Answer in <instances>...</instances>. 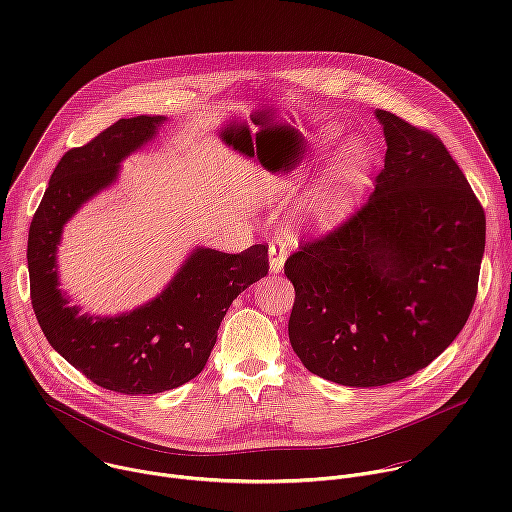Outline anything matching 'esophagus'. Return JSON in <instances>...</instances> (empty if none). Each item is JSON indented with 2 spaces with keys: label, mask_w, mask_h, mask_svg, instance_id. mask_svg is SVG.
<instances>
[{
  "label": "esophagus",
  "mask_w": 512,
  "mask_h": 512,
  "mask_svg": "<svg viewBox=\"0 0 512 512\" xmlns=\"http://www.w3.org/2000/svg\"><path fill=\"white\" fill-rule=\"evenodd\" d=\"M287 243L279 237H275L271 243H269V271L271 273H279L283 271V265H285V259H287Z\"/></svg>",
  "instance_id": "34e87169"
}]
</instances>
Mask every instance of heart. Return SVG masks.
<instances>
[{
    "label": "heart",
    "instance_id": "obj_1",
    "mask_svg": "<svg viewBox=\"0 0 512 512\" xmlns=\"http://www.w3.org/2000/svg\"><path fill=\"white\" fill-rule=\"evenodd\" d=\"M340 129L328 125L316 137V150L326 148L334 137H338ZM306 164V156L294 152L283 160L275 170L261 172V182L265 188L281 192L302 166ZM375 170V158L371 145L362 137L344 139L334 154L330 156L322 176L314 184V188L302 200L304 214L314 223H338L346 218L356 204L360 202L364 190L369 188Z\"/></svg>",
    "mask_w": 512,
    "mask_h": 512
}]
</instances>
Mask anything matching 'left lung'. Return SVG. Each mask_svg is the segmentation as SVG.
<instances>
[{"label": "left lung", "instance_id": "8db88e82", "mask_svg": "<svg viewBox=\"0 0 512 512\" xmlns=\"http://www.w3.org/2000/svg\"><path fill=\"white\" fill-rule=\"evenodd\" d=\"M375 115L387 152L369 202L285 261L291 348L310 373L346 387L407 379L454 342L486 241L484 210L442 139Z\"/></svg>", "mask_w": 512, "mask_h": 512}]
</instances>
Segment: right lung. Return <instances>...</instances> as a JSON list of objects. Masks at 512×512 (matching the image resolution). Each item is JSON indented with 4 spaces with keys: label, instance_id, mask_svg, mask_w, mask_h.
Instances as JSON below:
<instances>
[{
    "label": "right lung",
    "instance_id": "1",
    "mask_svg": "<svg viewBox=\"0 0 512 512\" xmlns=\"http://www.w3.org/2000/svg\"><path fill=\"white\" fill-rule=\"evenodd\" d=\"M166 117L119 119L54 168L28 235L30 296L50 346L95 385L154 395L192 381L210 356L233 300L269 271L267 247L231 255L196 247L160 296L119 316L81 314L60 291L56 249L75 212L119 176V164L152 141Z\"/></svg>",
    "mask_w": 512,
    "mask_h": 512
}]
</instances>
